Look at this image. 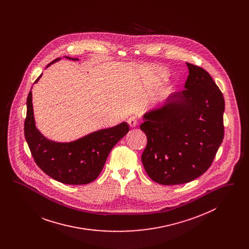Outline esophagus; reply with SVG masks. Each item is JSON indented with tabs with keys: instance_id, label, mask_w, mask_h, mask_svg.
<instances>
[{
	"instance_id": "34e87169",
	"label": "esophagus",
	"mask_w": 249,
	"mask_h": 249,
	"mask_svg": "<svg viewBox=\"0 0 249 249\" xmlns=\"http://www.w3.org/2000/svg\"><path fill=\"white\" fill-rule=\"evenodd\" d=\"M138 123H139V119L137 116H130V118L128 119V124L131 128L136 127L138 125Z\"/></svg>"
}]
</instances>
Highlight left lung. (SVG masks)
Returning <instances> with one entry per match:
<instances>
[{"label": "left lung", "mask_w": 249, "mask_h": 249, "mask_svg": "<svg viewBox=\"0 0 249 249\" xmlns=\"http://www.w3.org/2000/svg\"><path fill=\"white\" fill-rule=\"evenodd\" d=\"M186 89L146 113L140 129L147 143L142 154L148 177L161 185L190 182L213 162L224 138V97L209 72L187 62Z\"/></svg>", "instance_id": "left-lung-1"}]
</instances>
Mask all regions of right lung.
<instances>
[{"instance_id": "1", "label": "right lung", "mask_w": 249, "mask_h": 249, "mask_svg": "<svg viewBox=\"0 0 249 249\" xmlns=\"http://www.w3.org/2000/svg\"><path fill=\"white\" fill-rule=\"evenodd\" d=\"M66 58L78 60L76 58ZM58 59L59 58L48 65ZM40 77L41 75L36 82ZM128 131L129 126L123 122L113 128L95 131L74 142L61 143L49 141L36 130L32 90L27 97V115L24 121L26 141L38 167L60 183L85 185L94 181L101 174L112 148Z\"/></svg>"}]
</instances>
